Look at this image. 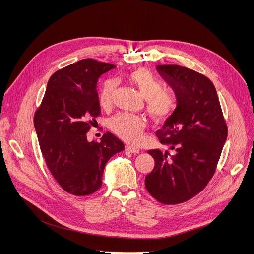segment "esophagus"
<instances>
[{"label":"esophagus","instance_id":"obj_1","mask_svg":"<svg viewBox=\"0 0 254 254\" xmlns=\"http://www.w3.org/2000/svg\"><path fill=\"white\" fill-rule=\"evenodd\" d=\"M128 152H131V153H134V154H136V153H139L140 152V149L139 148H137V147H134V146H131V145H128V146H127V148H126Z\"/></svg>","mask_w":254,"mask_h":254}]
</instances>
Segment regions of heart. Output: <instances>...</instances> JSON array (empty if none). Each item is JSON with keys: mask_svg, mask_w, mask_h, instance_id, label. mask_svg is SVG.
<instances>
[{"mask_svg": "<svg viewBox=\"0 0 254 254\" xmlns=\"http://www.w3.org/2000/svg\"><path fill=\"white\" fill-rule=\"evenodd\" d=\"M130 81L132 82L141 96L147 103V110L155 119H164L170 116L176 108L175 97L169 92L163 91V85L154 75L144 68L131 72ZM117 83L110 79L104 82L99 100L103 107H108L113 99ZM110 127L120 138L131 143H137L141 139L142 131L145 127V120L142 117L130 114H118L112 118Z\"/></svg>", "mask_w": 254, "mask_h": 254, "instance_id": "1", "label": "heart"}]
</instances>
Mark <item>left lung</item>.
<instances>
[{
    "instance_id": "8db88e82",
    "label": "left lung",
    "mask_w": 254,
    "mask_h": 254,
    "mask_svg": "<svg viewBox=\"0 0 254 254\" xmlns=\"http://www.w3.org/2000/svg\"><path fill=\"white\" fill-rule=\"evenodd\" d=\"M156 71L176 98L175 110L156 136L175 152L147 151L155 166L145 186L158 202L175 205L202 191L214 175L228 127L216 89L206 76L177 64L156 65Z\"/></svg>"
}]
</instances>
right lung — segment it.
<instances>
[{"label":"right lung","mask_w":254,"mask_h":254,"mask_svg":"<svg viewBox=\"0 0 254 254\" xmlns=\"http://www.w3.org/2000/svg\"><path fill=\"white\" fill-rule=\"evenodd\" d=\"M112 64L85 59L56 72L48 80L34 126L52 176L74 195H88L102 186L107 162L125 144L107 131L101 142H89L87 131L101 113L99 78Z\"/></svg>","instance_id":"right-lung-1"}]
</instances>
